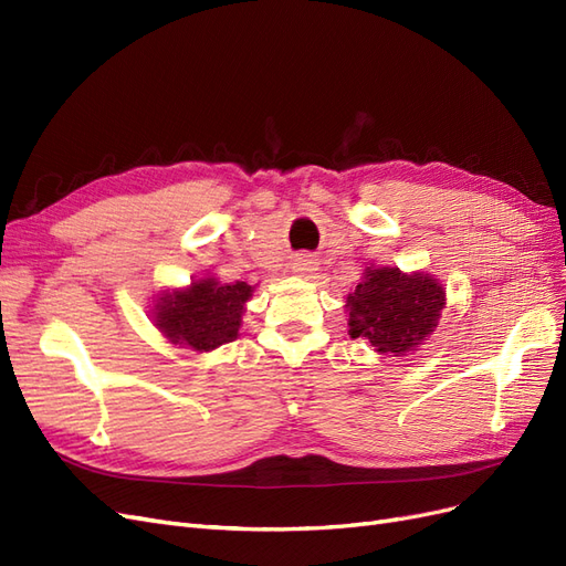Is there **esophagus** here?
Here are the masks:
<instances>
[{"label": "esophagus", "mask_w": 566, "mask_h": 566, "mask_svg": "<svg viewBox=\"0 0 566 566\" xmlns=\"http://www.w3.org/2000/svg\"><path fill=\"white\" fill-rule=\"evenodd\" d=\"M316 262L312 260V254H297L293 260V271L295 273H312L316 266Z\"/></svg>", "instance_id": "34e87169"}]
</instances>
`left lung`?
<instances>
[{
  "label": "left lung",
  "mask_w": 566,
  "mask_h": 566,
  "mask_svg": "<svg viewBox=\"0 0 566 566\" xmlns=\"http://www.w3.org/2000/svg\"><path fill=\"white\" fill-rule=\"evenodd\" d=\"M447 293L430 273L406 276L399 269H366L347 297L349 335L364 337L380 354L399 356L430 335Z\"/></svg>",
  "instance_id": "1"
}]
</instances>
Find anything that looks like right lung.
Segmentation results:
<instances>
[{
  "label": "right lung",
  "instance_id": "add662e5",
  "mask_svg": "<svg viewBox=\"0 0 566 566\" xmlns=\"http://www.w3.org/2000/svg\"><path fill=\"white\" fill-rule=\"evenodd\" d=\"M252 287L245 281L217 283L214 279L191 283L160 297L156 321L158 328L175 342L196 352H210L224 342H233L241 328L243 304Z\"/></svg>",
  "mask_w": 566,
  "mask_h": 566
}]
</instances>
